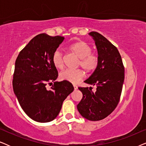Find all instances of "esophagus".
Returning <instances> with one entry per match:
<instances>
[{"label":"esophagus","instance_id":"obj_1","mask_svg":"<svg viewBox=\"0 0 146 146\" xmlns=\"http://www.w3.org/2000/svg\"><path fill=\"white\" fill-rule=\"evenodd\" d=\"M73 86H74V90H77V89H78V86H77V85H76V84H73Z\"/></svg>","mask_w":146,"mask_h":146}]
</instances>
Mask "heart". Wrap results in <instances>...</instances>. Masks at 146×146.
I'll return each mask as SVG.
<instances>
[{
  "instance_id": "heart-1",
  "label": "heart",
  "mask_w": 146,
  "mask_h": 146,
  "mask_svg": "<svg viewBox=\"0 0 146 146\" xmlns=\"http://www.w3.org/2000/svg\"><path fill=\"white\" fill-rule=\"evenodd\" d=\"M68 50L80 58L78 65L87 72H92L98 65V57L92 53V48L85 42L80 40L75 42L68 46ZM52 62L56 68L61 70L64 67L62 54L58 50L54 52ZM84 76V72L82 69H67L60 74L62 80L68 81L72 83H77Z\"/></svg>"
}]
</instances>
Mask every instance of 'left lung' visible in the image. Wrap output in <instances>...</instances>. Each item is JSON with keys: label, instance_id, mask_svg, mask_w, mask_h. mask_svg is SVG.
Segmentation results:
<instances>
[{"label": "left lung", "instance_id": "obj_1", "mask_svg": "<svg viewBox=\"0 0 146 146\" xmlns=\"http://www.w3.org/2000/svg\"><path fill=\"white\" fill-rule=\"evenodd\" d=\"M98 54V65L85 83L96 86L95 92L92 87H79L83 97L77 105L82 116L91 121L104 119L114 110L120 99L124 66L117 48L97 32H91Z\"/></svg>", "mask_w": 146, "mask_h": 146}]
</instances>
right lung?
Instances as JSON below:
<instances>
[{"label": "right lung", "mask_w": 146, "mask_h": 146, "mask_svg": "<svg viewBox=\"0 0 146 146\" xmlns=\"http://www.w3.org/2000/svg\"><path fill=\"white\" fill-rule=\"evenodd\" d=\"M64 37L40 34L20 52L15 62L13 86L22 109L38 122L57 117L62 103L74 87L68 81L54 82L58 71L52 58ZM54 82L51 90L45 86Z\"/></svg>", "instance_id": "right-lung-1"}]
</instances>
